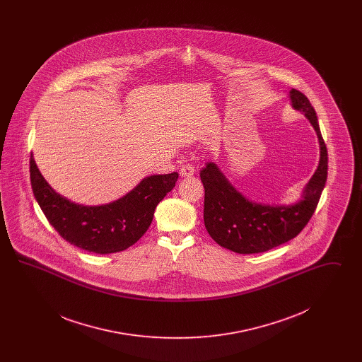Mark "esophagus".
Masks as SVG:
<instances>
[{
    "label": "esophagus",
    "mask_w": 362,
    "mask_h": 362,
    "mask_svg": "<svg viewBox=\"0 0 362 362\" xmlns=\"http://www.w3.org/2000/svg\"><path fill=\"white\" fill-rule=\"evenodd\" d=\"M195 173V170H194V167L192 165H189V164H185V165H182V168H180V175L183 176V177H189V176H192Z\"/></svg>",
    "instance_id": "obj_1"
}]
</instances>
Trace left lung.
<instances>
[{"label": "left lung", "instance_id": "8db88e82", "mask_svg": "<svg viewBox=\"0 0 362 362\" xmlns=\"http://www.w3.org/2000/svg\"><path fill=\"white\" fill-rule=\"evenodd\" d=\"M293 110L305 115L316 132L320 158L315 173L292 205H267L248 199L213 161L201 170L205 187L204 221L211 239L238 254L269 251L296 238L308 224L327 180V148L308 98L297 89L289 92Z\"/></svg>", "mask_w": 362, "mask_h": 362}]
</instances>
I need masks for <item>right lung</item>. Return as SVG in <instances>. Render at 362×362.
Wrapping results in <instances>:
<instances>
[{"mask_svg": "<svg viewBox=\"0 0 362 362\" xmlns=\"http://www.w3.org/2000/svg\"><path fill=\"white\" fill-rule=\"evenodd\" d=\"M30 173L35 199L52 228L70 244L95 254L119 252L137 243L152 223L156 206L179 177L177 173L151 175L117 201L86 206L52 189L34 156Z\"/></svg>", "mask_w": 362, "mask_h": 362, "instance_id": "add662e5", "label": "right lung"}]
</instances>
